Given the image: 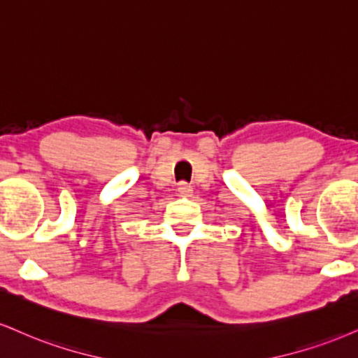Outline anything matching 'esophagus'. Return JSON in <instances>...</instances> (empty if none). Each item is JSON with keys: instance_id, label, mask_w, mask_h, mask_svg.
<instances>
[{"instance_id": "34e87169", "label": "esophagus", "mask_w": 358, "mask_h": 358, "mask_svg": "<svg viewBox=\"0 0 358 358\" xmlns=\"http://www.w3.org/2000/svg\"><path fill=\"white\" fill-rule=\"evenodd\" d=\"M192 193H193V188L188 183L182 182V183L178 185V195L180 196H190Z\"/></svg>"}]
</instances>
